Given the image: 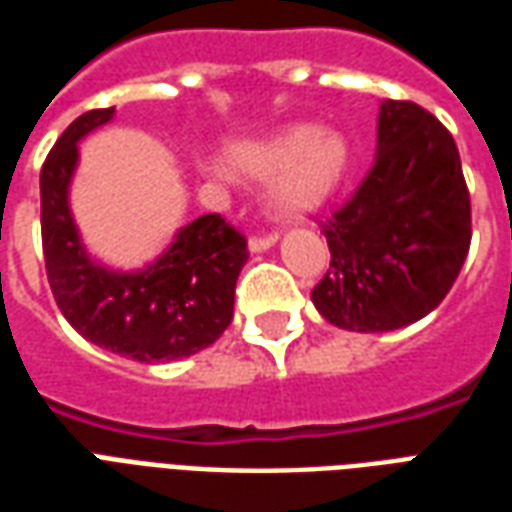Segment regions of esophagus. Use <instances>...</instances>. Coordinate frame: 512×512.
Masks as SVG:
<instances>
[{"label":"esophagus","instance_id":"esophagus-1","mask_svg":"<svg viewBox=\"0 0 512 512\" xmlns=\"http://www.w3.org/2000/svg\"><path fill=\"white\" fill-rule=\"evenodd\" d=\"M277 244V233H263V235H252L249 238V249L252 252H266L268 246Z\"/></svg>","mask_w":512,"mask_h":512}]
</instances>
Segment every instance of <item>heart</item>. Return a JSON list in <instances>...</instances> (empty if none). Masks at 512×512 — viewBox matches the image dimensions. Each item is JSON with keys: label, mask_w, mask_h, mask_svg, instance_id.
I'll list each match as a JSON object with an SVG mask.
<instances>
[{"label": "heart", "mask_w": 512, "mask_h": 512, "mask_svg": "<svg viewBox=\"0 0 512 512\" xmlns=\"http://www.w3.org/2000/svg\"><path fill=\"white\" fill-rule=\"evenodd\" d=\"M230 164L249 178H271L274 200L285 213L318 208L332 194L345 169L348 145L343 136L321 134L315 126H290L255 142L230 147ZM211 175H224L222 167H205Z\"/></svg>", "instance_id": "b5f03b06"}]
</instances>
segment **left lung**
Returning <instances> with one entry per match:
<instances>
[{
  "label": "left lung",
  "mask_w": 512,
  "mask_h": 512,
  "mask_svg": "<svg viewBox=\"0 0 512 512\" xmlns=\"http://www.w3.org/2000/svg\"><path fill=\"white\" fill-rule=\"evenodd\" d=\"M321 227L332 263L312 304L326 321L392 332L436 310L472 244V202L450 131L411 101H384L376 164Z\"/></svg>",
  "instance_id": "1"
}]
</instances>
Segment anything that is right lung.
Listing matches in <instances>:
<instances>
[{"label":"right lung","mask_w":512,"mask_h":512,"mask_svg":"<svg viewBox=\"0 0 512 512\" xmlns=\"http://www.w3.org/2000/svg\"><path fill=\"white\" fill-rule=\"evenodd\" d=\"M115 106L76 117L40 169V233L54 301L76 332L136 362H172L213 345L233 321L235 282L249 260L246 238L219 213L186 224L142 271H109L84 252L68 186L76 142L104 126Z\"/></svg>","instance_id":"add662e5"}]
</instances>
